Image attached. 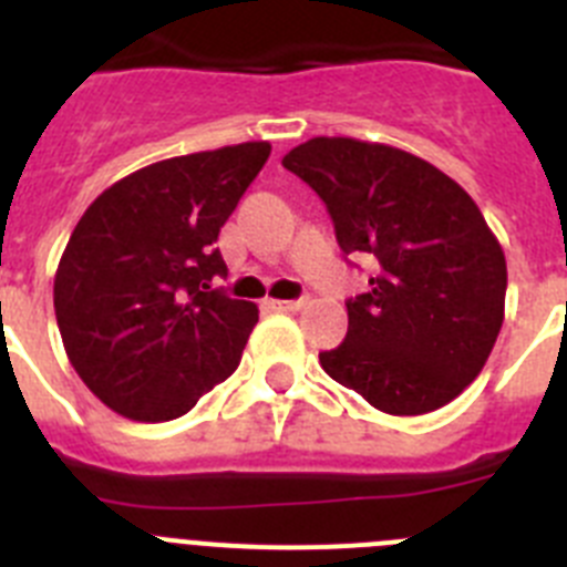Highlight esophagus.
I'll list each match as a JSON object with an SVG mask.
<instances>
[{"label": "esophagus", "mask_w": 567, "mask_h": 567, "mask_svg": "<svg viewBox=\"0 0 567 567\" xmlns=\"http://www.w3.org/2000/svg\"><path fill=\"white\" fill-rule=\"evenodd\" d=\"M269 307L278 309V312H298L303 307V300H269Z\"/></svg>", "instance_id": "obj_1"}]
</instances>
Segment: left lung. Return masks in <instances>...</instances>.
<instances>
[{
	"mask_svg": "<svg viewBox=\"0 0 567 567\" xmlns=\"http://www.w3.org/2000/svg\"><path fill=\"white\" fill-rule=\"evenodd\" d=\"M284 167L323 198L346 255H372L369 292L346 303L323 372L385 414L452 403L483 372L505 318V255L454 178L414 153L318 135Z\"/></svg>",
	"mask_w": 567,
	"mask_h": 567,
	"instance_id": "obj_1",
	"label": "left lung"
}]
</instances>
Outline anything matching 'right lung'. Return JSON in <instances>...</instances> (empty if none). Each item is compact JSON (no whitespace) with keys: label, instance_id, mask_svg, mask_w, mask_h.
<instances>
[{"label":"right lung","instance_id":"right-lung-1","mask_svg":"<svg viewBox=\"0 0 567 567\" xmlns=\"http://www.w3.org/2000/svg\"><path fill=\"white\" fill-rule=\"evenodd\" d=\"M272 144L175 155L84 209L53 280L64 352L107 409L138 423L187 414L238 369L258 307L213 289L218 233Z\"/></svg>","mask_w":567,"mask_h":567}]
</instances>
